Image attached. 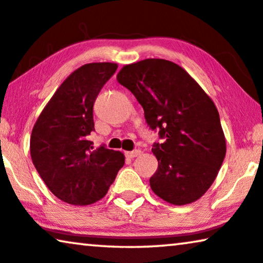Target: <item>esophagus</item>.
I'll return each instance as SVG.
<instances>
[{
  "label": "esophagus",
  "instance_id": "obj_1",
  "mask_svg": "<svg viewBox=\"0 0 263 263\" xmlns=\"http://www.w3.org/2000/svg\"><path fill=\"white\" fill-rule=\"evenodd\" d=\"M140 153H142L140 150H133V151H127V153H125V155H126L127 157L133 158V157H137L138 155H140Z\"/></svg>",
  "mask_w": 263,
  "mask_h": 263
}]
</instances>
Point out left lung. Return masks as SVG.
<instances>
[{
  "mask_svg": "<svg viewBox=\"0 0 263 263\" xmlns=\"http://www.w3.org/2000/svg\"><path fill=\"white\" fill-rule=\"evenodd\" d=\"M117 80L136 96L147 126L162 139L151 149L158 161L151 190L173 205L198 200L213 183L227 153L212 100L186 70L165 59L125 65Z\"/></svg>",
  "mask_w": 263,
  "mask_h": 263,
  "instance_id": "left-lung-1",
  "label": "left lung"
}]
</instances>
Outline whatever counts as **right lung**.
<instances>
[{
    "label": "right lung",
    "instance_id": "add662e5",
    "mask_svg": "<svg viewBox=\"0 0 263 263\" xmlns=\"http://www.w3.org/2000/svg\"><path fill=\"white\" fill-rule=\"evenodd\" d=\"M114 63H89L75 70L40 113L31 136L33 164L49 190L64 202L89 205L105 197L125 163L105 144L94 149L93 107L117 71Z\"/></svg>",
    "mask_w": 263,
    "mask_h": 263
}]
</instances>
